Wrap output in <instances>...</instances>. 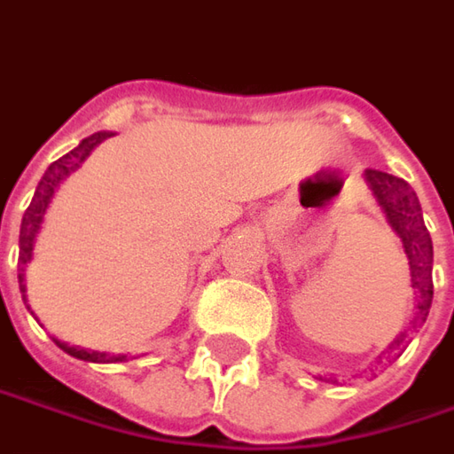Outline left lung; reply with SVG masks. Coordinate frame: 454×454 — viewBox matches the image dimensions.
<instances>
[{"label": "left lung", "instance_id": "left-lung-1", "mask_svg": "<svg viewBox=\"0 0 454 454\" xmlns=\"http://www.w3.org/2000/svg\"><path fill=\"white\" fill-rule=\"evenodd\" d=\"M364 182L377 200V207L382 209L387 224L392 227V232L400 237L404 257L410 264V287L415 294V309H412V317L407 319V327L387 345V349H395L403 345L410 330L419 327L430 315V307H433V237L425 227L418 194L404 179L380 172V169H364ZM382 355L377 360H382ZM319 380H333V377H319Z\"/></svg>", "mask_w": 454, "mask_h": 454}]
</instances>
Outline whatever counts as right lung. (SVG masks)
Returning a JSON list of instances; mask_svg holds the SVG:
<instances>
[{
  "instance_id": "obj_1",
  "label": "right lung",
  "mask_w": 454,
  "mask_h": 454,
  "mask_svg": "<svg viewBox=\"0 0 454 454\" xmlns=\"http://www.w3.org/2000/svg\"><path fill=\"white\" fill-rule=\"evenodd\" d=\"M106 137H112V132H97V135L82 139L72 152H67V154L59 157L57 162H51L50 167H47V172H44V177L39 179V184H36L35 197H32V202H29L27 212H24V217H21V227H20V275L17 277H20V292H21L24 305H27V282H24V270H27V264L32 262L35 239H36V234H39V230H42L44 212H47V207H50L51 197H54V192H57V187L62 184L64 179L69 177L74 169H79L82 162L92 154L94 147H97L99 142H105ZM54 342H57L67 355H72V357H77V360H84V362L127 360V355H106V352H94V349L69 348L67 342H59V340H54Z\"/></svg>"
}]
</instances>
